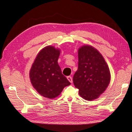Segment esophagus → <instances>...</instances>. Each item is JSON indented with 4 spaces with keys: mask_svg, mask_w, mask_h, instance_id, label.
I'll return each instance as SVG.
<instances>
[{
    "mask_svg": "<svg viewBox=\"0 0 132 132\" xmlns=\"http://www.w3.org/2000/svg\"><path fill=\"white\" fill-rule=\"evenodd\" d=\"M67 79H68V80L69 81H70V82H72L73 79H72V78H71V76H68V77H67Z\"/></svg>",
    "mask_w": 132,
    "mask_h": 132,
    "instance_id": "1",
    "label": "esophagus"
}]
</instances>
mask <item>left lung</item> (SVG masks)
Listing matches in <instances>:
<instances>
[{"label": "left lung", "mask_w": 132, "mask_h": 132, "mask_svg": "<svg viewBox=\"0 0 132 132\" xmlns=\"http://www.w3.org/2000/svg\"><path fill=\"white\" fill-rule=\"evenodd\" d=\"M78 69L73 76L75 87L87 101L97 99L108 87L111 73L104 57L97 49L88 45L78 50Z\"/></svg>", "instance_id": "8db88e82"}]
</instances>
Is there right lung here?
I'll use <instances>...</instances> for the list:
<instances>
[{
  "instance_id": "obj_1",
  "label": "right lung",
  "mask_w": 132,
  "mask_h": 132,
  "mask_svg": "<svg viewBox=\"0 0 132 132\" xmlns=\"http://www.w3.org/2000/svg\"><path fill=\"white\" fill-rule=\"evenodd\" d=\"M59 48L49 45L38 53L31 66L29 76L33 87L43 97L53 99L70 82L62 75L58 64Z\"/></svg>"
}]
</instances>
